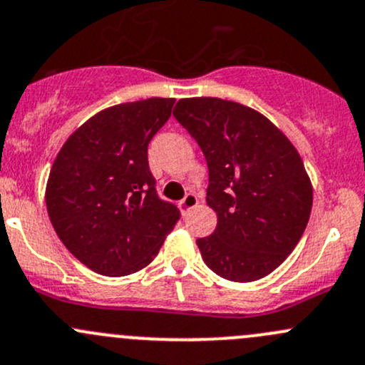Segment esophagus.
Masks as SVG:
<instances>
[{
	"label": "esophagus",
	"instance_id": "1",
	"mask_svg": "<svg viewBox=\"0 0 365 365\" xmlns=\"http://www.w3.org/2000/svg\"><path fill=\"white\" fill-rule=\"evenodd\" d=\"M197 204H198L197 195H195V193H187L186 197H184L182 200L179 202V209H181L182 214H186V212H190V210L193 209V207H197Z\"/></svg>",
	"mask_w": 365,
	"mask_h": 365
}]
</instances>
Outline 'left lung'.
<instances>
[{
    "instance_id": "8db88e82",
    "label": "left lung",
    "mask_w": 365,
    "mask_h": 365,
    "mask_svg": "<svg viewBox=\"0 0 365 365\" xmlns=\"http://www.w3.org/2000/svg\"><path fill=\"white\" fill-rule=\"evenodd\" d=\"M174 118L204 153L212 235L197 240L217 276L235 283L265 277L294 251L309 221L313 186L302 158L265 115L237 101L182 98Z\"/></svg>"
}]
</instances>
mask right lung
<instances>
[{
  "mask_svg": "<svg viewBox=\"0 0 365 365\" xmlns=\"http://www.w3.org/2000/svg\"><path fill=\"white\" fill-rule=\"evenodd\" d=\"M174 98L114 105L70 135L52 163L45 204L66 250L101 276L151 264L181 212L158 197L148 145Z\"/></svg>",
  "mask_w": 365,
  "mask_h": 365,
  "instance_id": "right-lung-1",
  "label": "right lung"
}]
</instances>
